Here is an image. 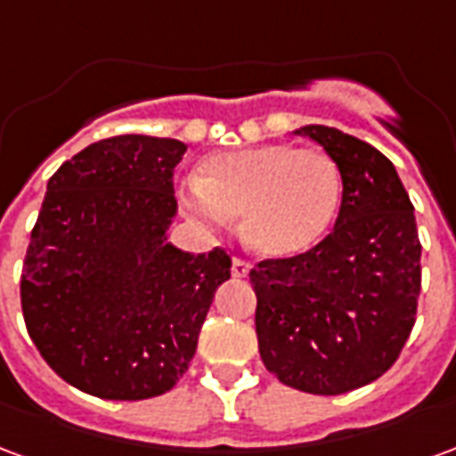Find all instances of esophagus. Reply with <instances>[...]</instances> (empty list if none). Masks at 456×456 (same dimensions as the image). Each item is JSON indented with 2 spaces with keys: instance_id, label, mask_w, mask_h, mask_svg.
I'll list each match as a JSON object with an SVG mask.
<instances>
[{
  "instance_id": "obj_1",
  "label": "esophagus",
  "mask_w": 456,
  "mask_h": 456,
  "mask_svg": "<svg viewBox=\"0 0 456 456\" xmlns=\"http://www.w3.org/2000/svg\"><path fill=\"white\" fill-rule=\"evenodd\" d=\"M248 268H251V266H248L244 258H234V261H232V276H234V278H247Z\"/></svg>"
}]
</instances>
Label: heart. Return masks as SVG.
Wrapping results in <instances>:
<instances>
[{"label": "heart", "mask_w": 456, "mask_h": 456, "mask_svg": "<svg viewBox=\"0 0 456 456\" xmlns=\"http://www.w3.org/2000/svg\"><path fill=\"white\" fill-rule=\"evenodd\" d=\"M342 200V178L325 151L258 143L212 153L180 205L202 224L222 227L241 215V237L256 254L286 258L322 239Z\"/></svg>", "instance_id": "heart-1"}]
</instances>
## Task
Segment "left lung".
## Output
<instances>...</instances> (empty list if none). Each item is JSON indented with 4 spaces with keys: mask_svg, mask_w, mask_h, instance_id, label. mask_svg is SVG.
Listing matches in <instances>:
<instances>
[{
    "mask_svg": "<svg viewBox=\"0 0 456 456\" xmlns=\"http://www.w3.org/2000/svg\"><path fill=\"white\" fill-rule=\"evenodd\" d=\"M296 134L337 163L342 208L317 247L251 268L258 352L290 388L339 395L376 381L408 342L422 247L411 198L381 151L322 124Z\"/></svg>",
    "mask_w": 456,
    "mask_h": 456,
    "instance_id": "left-lung-1",
    "label": "left lung"
}]
</instances>
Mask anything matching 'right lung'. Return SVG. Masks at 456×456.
Wrapping results in <instances>:
<instances>
[{
    "label": "right lung",
    "mask_w": 456,
    "mask_h": 456,
    "mask_svg": "<svg viewBox=\"0 0 456 456\" xmlns=\"http://www.w3.org/2000/svg\"><path fill=\"white\" fill-rule=\"evenodd\" d=\"M188 146L112 136L55 170L21 271V310L45 363L107 401L170 391L198 349L212 297L229 281L224 248L168 241L173 168Z\"/></svg>",
    "instance_id": "1"
}]
</instances>
